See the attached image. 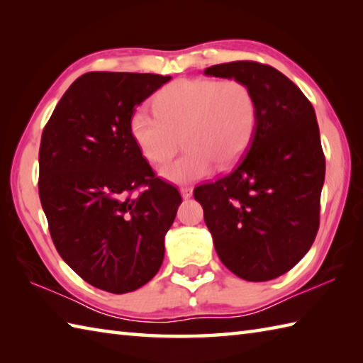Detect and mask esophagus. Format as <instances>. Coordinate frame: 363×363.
I'll use <instances>...</instances> for the list:
<instances>
[{"label": "esophagus", "mask_w": 363, "mask_h": 363, "mask_svg": "<svg viewBox=\"0 0 363 363\" xmlns=\"http://www.w3.org/2000/svg\"><path fill=\"white\" fill-rule=\"evenodd\" d=\"M181 195L184 199H189L194 196V189L191 187H181Z\"/></svg>", "instance_id": "34e87169"}]
</instances>
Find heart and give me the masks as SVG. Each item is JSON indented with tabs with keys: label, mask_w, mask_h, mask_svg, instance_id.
I'll use <instances>...</instances> for the list:
<instances>
[{
	"label": "heart",
	"mask_w": 363,
	"mask_h": 363,
	"mask_svg": "<svg viewBox=\"0 0 363 363\" xmlns=\"http://www.w3.org/2000/svg\"><path fill=\"white\" fill-rule=\"evenodd\" d=\"M154 109L157 115L133 112L129 134L152 164L173 157L182 138L186 152L159 168L160 177L173 184L204 179L215 164H234L256 130V99L246 84L235 79H177L159 91Z\"/></svg>",
	"instance_id": "obj_1"
}]
</instances>
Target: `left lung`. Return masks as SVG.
Masks as SVG:
<instances>
[{
	"label": "left lung",
	"mask_w": 363,
	"mask_h": 363,
	"mask_svg": "<svg viewBox=\"0 0 363 363\" xmlns=\"http://www.w3.org/2000/svg\"><path fill=\"white\" fill-rule=\"evenodd\" d=\"M206 76L252 91L257 121L235 167L195 189L220 260L245 281H272L303 259L320 226L325 154L313 107L287 76L250 60L213 65Z\"/></svg>",
	"instance_id": "1"
}]
</instances>
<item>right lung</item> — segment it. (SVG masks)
Masks as SVG:
<instances>
[{"label":"right lung","instance_id":"1","mask_svg":"<svg viewBox=\"0 0 363 363\" xmlns=\"http://www.w3.org/2000/svg\"><path fill=\"white\" fill-rule=\"evenodd\" d=\"M169 79L82 74L42 134L38 195L54 246L84 281L117 295L156 276L182 203L176 187L154 176L129 134L135 107Z\"/></svg>","mask_w":363,"mask_h":363}]
</instances>
